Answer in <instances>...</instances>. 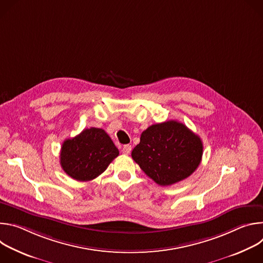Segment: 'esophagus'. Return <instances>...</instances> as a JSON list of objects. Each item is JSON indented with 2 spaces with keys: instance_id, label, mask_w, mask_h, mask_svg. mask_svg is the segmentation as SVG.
Wrapping results in <instances>:
<instances>
[{
  "instance_id": "1",
  "label": "esophagus",
  "mask_w": 263,
  "mask_h": 263,
  "mask_svg": "<svg viewBox=\"0 0 263 263\" xmlns=\"http://www.w3.org/2000/svg\"><path fill=\"white\" fill-rule=\"evenodd\" d=\"M131 149H132V146H131L130 144H125V145L123 146V148H122V152H123L124 154H129V153L131 152Z\"/></svg>"
}]
</instances>
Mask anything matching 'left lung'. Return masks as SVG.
<instances>
[{"label":"left lung","instance_id":"obj_1","mask_svg":"<svg viewBox=\"0 0 263 263\" xmlns=\"http://www.w3.org/2000/svg\"><path fill=\"white\" fill-rule=\"evenodd\" d=\"M202 155L201 138L177 121L149 126L131 154L140 168L161 186L190 177L201 163Z\"/></svg>","mask_w":263,"mask_h":263}]
</instances>
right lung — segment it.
Instances as JSON below:
<instances>
[{
  "mask_svg": "<svg viewBox=\"0 0 263 263\" xmlns=\"http://www.w3.org/2000/svg\"><path fill=\"white\" fill-rule=\"evenodd\" d=\"M120 152L109 135L99 128L84 129L65 139L61 146L62 170L77 181H90L100 176Z\"/></svg>",
  "mask_w": 263,
  "mask_h": 263,
  "instance_id": "obj_1",
  "label": "right lung"
}]
</instances>
